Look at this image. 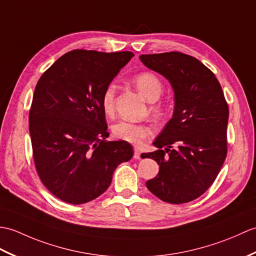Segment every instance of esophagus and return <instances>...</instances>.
<instances>
[{"mask_svg": "<svg viewBox=\"0 0 256 256\" xmlns=\"http://www.w3.org/2000/svg\"><path fill=\"white\" fill-rule=\"evenodd\" d=\"M140 156H141V152L139 151L138 148H134V158H136V160H139L140 158Z\"/></svg>", "mask_w": 256, "mask_h": 256, "instance_id": "esophagus-1", "label": "esophagus"}]
</instances>
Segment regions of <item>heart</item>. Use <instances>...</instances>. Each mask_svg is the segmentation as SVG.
Here are the masks:
<instances>
[{
    "label": "heart",
    "mask_w": 256,
    "mask_h": 256,
    "mask_svg": "<svg viewBox=\"0 0 256 256\" xmlns=\"http://www.w3.org/2000/svg\"><path fill=\"white\" fill-rule=\"evenodd\" d=\"M134 86L137 88L139 93L149 102H154L150 106V112L156 118L161 119L166 115V106L161 103H156L163 92V84L160 78L156 74L150 72H142L136 76L132 78ZM115 94H116V85L115 83H110L102 94V106L106 114H110L114 112V104H115ZM112 132L115 137L127 141L129 144H140L146 138L152 134V129L150 126L144 124H134L126 120L118 122L114 124Z\"/></svg>",
    "instance_id": "heart-1"
}]
</instances>
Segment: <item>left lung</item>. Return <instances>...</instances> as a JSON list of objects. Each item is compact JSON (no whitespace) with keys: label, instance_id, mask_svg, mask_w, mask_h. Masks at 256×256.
Here are the masks:
<instances>
[{"label":"left lung","instance_id":"obj_1","mask_svg":"<svg viewBox=\"0 0 256 256\" xmlns=\"http://www.w3.org/2000/svg\"><path fill=\"white\" fill-rule=\"evenodd\" d=\"M140 60L168 78L175 100L172 119L153 142L158 150L141 154L160 166L146 187L163 202H192L212 185L226 156L229 108L222 88L206 66L178 51Z\"/></svg>","mask_w":256,"mask_h":256}]
</instances>
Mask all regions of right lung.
Returning a JSON list of instances; mask_svg holds the SVG:
<instances>
[{
	"mask_svg": "<svg viewBox=\"0 0 256 256\" xmlns=\"http://www.w3.org/2000/svg\"><path fill=\"white\" fill-rule=\"evenodd\" d=\"M134 56L130 51L76 49L39 78L30 110L34 162L42 183L72 205L108 188L114 171L134 156L127 141H108L102 94Z\"/></svg>",
	"mask_w": 256,
	"mask_h": 256,
	"instance_id": "obj_1",
	"label": "right lung"
}]
</instances>
